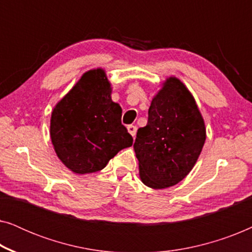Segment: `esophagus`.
<instances>
[{"label":"esophagus","mask_w":252,"mask_h":252,"mask_svg":"<svg viewBox=\"0 0 252 252\" xmlns=\"http://www.w3.org/2000/svg\"><path fill=\"white\" fill-rule=\"evenodd\" d=\"M127 129H128V132H129V134L130 135H132L133 137L136 135V126H134V125H128L127 126Z\"/></svg>","instance_id":"34e87169"}]
</instances>
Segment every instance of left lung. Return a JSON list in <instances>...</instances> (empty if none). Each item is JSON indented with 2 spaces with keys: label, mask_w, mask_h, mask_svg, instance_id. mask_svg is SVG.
<instances>
[{
  "label": "left lung",
  "mask_w": 252,
  "mask_h": 252,
  "mask_svg": "<svg viewBox=\"0 0 252 252\" xmlns=\"http://www.w3.org/2000/svg\"><path fill=\"white\" fill-rule=\"evenodd\" d=\"M205 139L204 120L190 92L179 79H166L151 101L147 125L136 133L141 180L154 189L179 184L194 167Z\"/></svg>",
  "instance_id": "1"
}]
</instances>
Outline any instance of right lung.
I'll return each instance as SVG.
<instances>
[{
    "label": "right lung",
    "mask_w": 252,
    "mask_h": 252,
    "mask_svg": "<svg viewBox=\"0 0 252 252\" xmlns=\"http://www.w3.org/2000/svg\"><path fill=\"white\" fill-rule=\"evenodd\" d=\"M104 70L82 75L51 113L50 137L57 156L78 174L101 171L133 137L122 124L118 103L112 102Z\"/></svg>",
    "instance_id": "obj_1"
}]
</instances>
